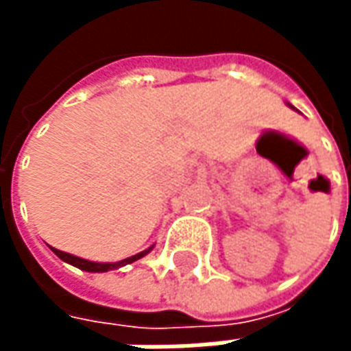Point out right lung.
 <instances>
[{
  "instance_id": "obj_1",
  "label": "right lung",
  "mask_w": 351,
  "mask_h": 351,
  "mask_svg": "<svg viewBox=\"0 0 351 351\" xmlns=\"http://www.w3.org/2000/svg\"><path fill=\"white\" fill-rule=\"evenodd\" d=\"M152 248L154 246H150V248L138 252V254L131 256V258L122 259V261H116V263H97V261H88V259L77 258V256H71V254H67V252H62V250H58V248H52V246H50V250L54 252L62 261L73 265V267H79L80 271H88V272H107V271H112V269H120V267H123V265H130L133 263V261H137V259L145 258L146 254L152 250Z\"/></svg>"
}]
</instances>
